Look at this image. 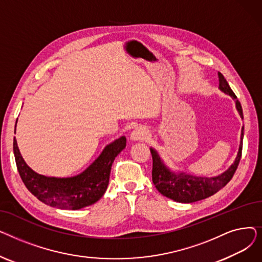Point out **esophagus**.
I'll return each mask as SVG.
<instances>
[{
    "instance_id": "34e87169",
    "label": "esophagus",
    "mask_w": 262,
    "mask_h": 262,
    "mask_svg": "<svg viewBox=\"0 0 262 262\" xmlns=\"http://www.w3.org/2000/svg\"><path fill=\"white\" fill-rule=\"evenodd\" d=\"M147 137V130L142 127V126H139L135 128L132 134H130V139L133 141H139V140H143L145 139Z\"/></svg>"
}]
</instances>
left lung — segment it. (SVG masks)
Masks as SVG:
<instances>
[{
    "mask_svg": "<svg viewBox=\"0 0 262 262\" xmlns=\"http://www.w3.org/2000/svg\"><path fill=\"white\" fill-rule=\"evenodd\" d=\"M217 75L220 81L219 89L235 100L237 112L241 119H243L242 107L240 102L237 100V96L230 89L224 76L220 72ZM244 126H242L241 129L240 145L235 161L226 171L212 177L195 176L183 171H173L164 163L157 150L153 147H149L150 154L153 157L152 180L156 189L162 195L178 203H193L213 195L219 190H221L235 174L241 159Z\"/></svg>",
    "mask_w": 262,
    "mask_h": 262,
    "instance_id": "obj_1",
    "label": "left lung"
}]
</instances>
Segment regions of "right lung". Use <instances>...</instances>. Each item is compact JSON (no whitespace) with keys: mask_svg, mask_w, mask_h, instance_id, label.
Instances as JSON below:
<instances>
[{"mask_svg":"<svg viewBox=\"0 0 262 262\" xmlns=\"http://www.w3.org/2000/svg\"><path fill=\"white\" fill-rule=\"evenodd\" d=\"M125 146L126 138L122 136L107 144L86 170L70 177L46 176L32 170L23 159L16 138L13 139V154L24 185L39 201L55 208L78 210L96 203L104 195L114 160Z\"/></svg>","mask_w":262,"mask_h":262,"instance_id":"obj_1","label":"right lung"}]
</instances>
